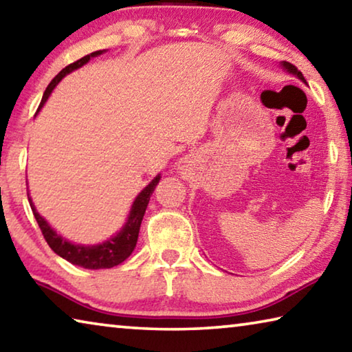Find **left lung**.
I'll use <instances>...</instances> for the list:
<instances>
[{
  "label": "left lung",
  "mask_w": 352,
  "mask_h": 352,
  "mask_svg": "<svg viewBox=\"0 0 352 352\" xmlns=\"http://www.w3.org/2000/svg\"><path fill=\"white\" fill-rule=\"evenodd\" d=\"M282 67H284V68H285V70H287V72H289V73H292V74H295V76H298L299 79H301V80H302V82H306V79H304V76H302V73H301V72H299V70H298V68H296L295 65H293V63H290V62H282Z\"/></svg>",
  "instance_id": "left-lung-1"
}]
</instances>
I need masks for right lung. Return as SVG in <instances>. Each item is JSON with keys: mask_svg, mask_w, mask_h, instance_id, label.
Listing matches in <instances>:
<instances>
[{"mask_svg": "<svg viewBox=\"0 0 352 352\" xmlns=\"http://www.w3.org/2000/svg\"><path fill=\"white\" fill-rule=\"evenodd\" d=\"M104 51H95V53L84 56L82 59H79L76 62L70 63L67 65L63 70L57 74V76L51 80L48 87H46L42 102L37 111L42 109V106L45 104V101L48 100V96L51 95V91L54 90V87L57 84L60 82V79L65 76L67 73H70L76 68L82 67L84 63H87L90 60V57L100 56ZM160 181V176H155L154 179L148 184V186L142 190L140 195L135 198L134 204L131 207L128 221L123 226V229L115 235V237L109 239L107 241L101 245H95V246H84V245H73L70 241H67L65 239H62L59 234L56 232L54 229H51V226L48 223L45 221V218H42L38 215V212L34 207L32 201L30 198V193H28V199H30L32 214L36 217V220L38 223V228L42 230L43 237L46 240V243L50 245L51 250H53L57 256H60L62 258H65L73 265H78V267L82 268H89V270H101V268H112L117 267L122 262H124L128 258L134 248L137 245V239H138V230H140V224L143 220V215H145V210L149 203V198L154 192L155 186Z\"/></svg>", "mask_w": 352, "mask_h": 352, "instance_id": "add662e5", "label": "right lung"}]
</instances>
